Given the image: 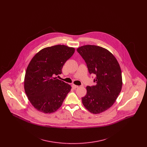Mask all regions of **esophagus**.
<instances>
[{
	"mask_svg": "<svg viewBox=\"0 0 147 147\" xmlns=\"http://www.w3.org/2000/svg\"><path fill=\"white\" fill-rule=\"evenodd\" d=\"M72 88L74 89H77L78 88V85H74V84H73L72 85Z\"/></svg>",
	"mask_w": 147,
	"mask_h": 147,
	"instance_id": "obj_1",
	"label": "esophagus"
}]
</instances>
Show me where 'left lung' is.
Returning <instances> with one entry per match:
<instances>
[{
	"label": "left lung",
	"mask_w": 147,
	"mask_h": 147,
	"mask_svg": "<svg viewBox=\"0 0 147 147\" xmlns=\"http://www.w3.org/2000/svg\"><path fill=\"white\" fill-rule=\"evenodd\" d=\"M90 74H95V85L87 86L82 98L84 107L92 113L104 112L112 106L121 91L122 73L116 58L107 49L95 45L77 49Z\"/></svg>",
	"instance_id": "obj_1"
}]
</instances>
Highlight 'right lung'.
I'll list each match as a JSON object with an SVG mask.
<instances>
[{
	"mask_svg": "<svg viewBox=\"0 0 147 147\" xmlns=\"http://www.w3.org/2000/svg\"><path fill=\"white\" fill-rule=\"evenodd\" d=\"M75 52L73 47L56 45L41 49L27 67L24 89L36 110L45 113L56 111L71 90V86L57 79L65 62Z\"/></svg>",
	"mask_w": 147,
	"mask_h": 147,
	"instance_id": "add662e5",
	"label": "right lung"
}]
</instances>
